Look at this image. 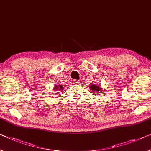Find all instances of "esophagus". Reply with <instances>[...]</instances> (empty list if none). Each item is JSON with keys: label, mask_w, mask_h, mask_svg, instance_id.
Masks as SVG:
<instances>
[{"label": "esophagus", "mask_w": 151, "mask_h": 151, "mask_svg": "<svg viewBox=\"0 0 151 151\" xmlns=\"http://www.w3.org/2000/svg\"><path fill=\"white\" fill-rule=\"evenodd\" d=\"M73 82L74 84H80V81H78V80H74L73 81Z\"/></svg>", "instance_id": "esophagus-1"}]
</instances>
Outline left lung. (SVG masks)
<instances>
[{
    "instance_id": "8db88e82",
    "label": "left lung",
    "mask_w": 151,
    "mask_h": 151,
    "mask_svg": "<svg viewBox=\"0 0 151 151\" xmlns=\"http://www.w3.org/2000/svg\"><path fill=\"white\" fill-rule=\"evenodd\" d=\"M90 88L91 90H92V91L94 92H101L102 91V88L101 86H99V85H96L95 84V83H94V84H91V86H90Z\"/></svg>"
}]
</instances>
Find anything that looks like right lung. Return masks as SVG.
<instances>
[{"label":"right lung","mask_w":151,"mask_h":151,"mask_svg":"<svg viewBox=\"0 0 151 151\" xmlns=\"http://www.w3.org/2000/svg\"><path fill=\"white\" fill-rule=\"evenodd\" d=\"M54 89L55 91H57V90H63V86L61 85H55Z\"/></svg>","instance_id":"1"}]
</instances>
